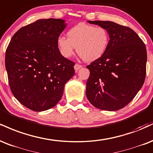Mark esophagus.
Segmentation results:
<instances>
[{
    "label": "esophagus",
    "mask_w": 153,
    "mask_h": 153,
    "mask_svg": "<svg viewBox=\"0 0 153 153\" xmlns=\"http://www.w3.org/2000/svg\"><path fill=\"white\" fill-rule=\"evenodd\" d=\"M82 67V65H79V64H75V65H74V69H75V72L78 71V70L81 68Z\"/></svg>",
    "instance_id": "esophagus-1"
}]
</instances>
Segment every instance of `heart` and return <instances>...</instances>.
Here are the masks:
<instances>
[{
  "label": "heart",
  "instance_id": "heart-1",
  "mask_svg": "<svg viewBox=\"0 0 153 153\" xmlns=\"http://www.w3.org/2000/svg\"><path fill=\"white\" fill-rule=\"evenodd\" d=\"M68 38L60 36L57 45L60 54L69 58L74 54L75 48L78 55L86 62H93L105 53L109 44V34L105 28L85 23H79L68 31Z\"/></svg>",
  "mask_w": 153,
  "mask_h": 153
}]
</instances>
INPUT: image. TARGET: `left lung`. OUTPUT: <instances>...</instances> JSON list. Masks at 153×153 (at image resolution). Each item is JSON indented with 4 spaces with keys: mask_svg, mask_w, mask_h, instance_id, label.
Instances as JSON below:
<instances>
[{
    "mask_svg": "<svg viewBox=\"0 0 153 153\" xmlns=\"http://www.w3.org/2000/svg\"><path fill=\"white\" fill-rule=\"evenodd\" d=\"M88 22L105 28L110 40L103 56L87 66L86 96L95 108L115 111L130 103L144 83L146 47L130 27L112 21Z\"/></svg>",
    "mask_w": 153,
    "mask_h": 153,
    "instance_id": "8db88e82",
    "label": "left lung"
}]
</instances>
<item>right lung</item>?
Returning <instances> with one entry per match:
<instances>
[{
	"label": "right lung",
	"mask_w": 153,
	"mask_h": 153,
	"mask_svg": "<svg viewBox=\"0 0 153 153\" xmlns=\"http://www.w3.org/2000/svg\"><path fill=\"white\" fill-rule=\"evenodd\" d=\"M66 25L62 19L38 20L19 29L6 49L5 68L12 93L34 111L56 105L75 74V62L64 58L57 45Z\"/></svg>",
	"instance_id": "add662e5"
}]
</instances>
